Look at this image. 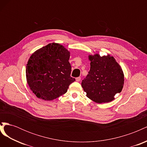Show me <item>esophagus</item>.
Masks as SVG:
<instances>
[{
    "instance_id": "34e87169",
    "label": "esophagus",
    "mask_w": 147,
    "mask_h": 147,
    "mask_svg": "<svg viewBox=\"0 0 147 147\" xmlns=\"http://www.w3.org/2000/svg\"><path fill=\"white\" fill-rule=\"evenodd\" d=\"M81 80V77H77V78H76V81L77 82H80Z\"/></svg>"
}]
</instances>
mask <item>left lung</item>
Instances as JSON below:
<instances>
[{
	"label": "left lung",
	"instance_id": "1",
	"mask_svg": "<svg viewBox=\"0 0 147 147\" xmlns=\"http://www.w3.org/2000/svg\"><path fill=\"white\" fill-rule=\"evenodd\" d=\"M90 70L82 82L86 96L98 104L112 101L114 96L122 91L124 74L113 56L90 55Z\"/></svg>",
	"mask_w": 147,
	"mask_h": 147
}]
</instances>
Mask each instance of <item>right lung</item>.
<instances>
[{"label":"right lung","instance_id":"add662e5","mask_svg":"<svg viewBox=\"0 0 147 147\" xmlns=\"http://www.w3.org/2000/svg\"><path fill=\"white\" fill-rule=\"evenodd\" d=\"M70 52L52 43L35 51L26 65V80L38 98L52 100L64 94L75 79L70 77Z\"/></svg>","mask_w":147,"mask_h":147}]
</instances>
